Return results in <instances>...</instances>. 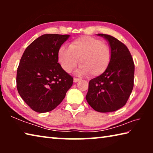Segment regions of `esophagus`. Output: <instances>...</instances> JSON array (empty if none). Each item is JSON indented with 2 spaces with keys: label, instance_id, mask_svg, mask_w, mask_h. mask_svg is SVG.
<instances>
[{
  "label": "esophagus",
  "instance_id": "34e87169",
  "mask_svg": "<svg viewBox=\"0 0 153 153\" xmlns=\"http://www.w3.org/2000/svg\"><path fill=\"white\" fill-rule=\"evenodd\" d=\"M79 80H80V79L79 78H77V77H74V82L75 83L77 82L78 81H79Z\"/></svg>",
  "mask_w": 153,
  "mask_h": 153
}]
</instances>
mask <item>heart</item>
Listing matches in <instances>:
<instances>
[{
	"label": "heart",
	"mask_w": 153,
	"mask_h": 153,
	"mask_svg": "<svg viewBox=\"0 0 153 153\" xmlns=\"http://www.w3.org/2000/svg\"><path fill=\"white\" fill-rule=\"evenodd\" d=\"M112 53L108 45L97 38L82 36L72 41L69 49L61 46L57 53L59 64L67 73H70L78 63L79 74L92 77L102 74L109 66Z\"/></svg>",
	"instance_id": "heart-1"
}]
</instances>
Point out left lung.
Masks as SVG:
<instances>
[{"label": "left lung", "mask_w": 153, "mask_h": 153, "mask_svg": "<svg viewBox=\"0 0 153 153\" xmlns=\"http://www.w3.org/2000/svg\"><path fill=\"white\" fill-rule=\"evenodd\" d=\"M107 40L112 56L104 73L89 82L86 100L98 112H113L126 104L134 87V63L127 46L110 35L98 33Z\"/></svg>", "instance_id": "1"}]
</instances>
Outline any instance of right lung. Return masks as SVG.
Returning a JSON list of instances; mask_svg holds the SVG:
<instances>
[{
    "label": "right lung",
    "mask_w": 153,
    "mask_h": 153,
    "mask_svg": "<svg viewBox=\"0 0 153 153\" xmlns=\"http://www.w3.org/2000/svg\"><path fill=\"white\" fill-rule=\"evenodd\" d=\"M69 35L46 33L33 41L21 58L17 88L25 102L36 112L53 110L62 102L74 78L58 63L59 48Z\"/></svg>",
    "instance_id": "right-lung-1"
}]
</instances>
